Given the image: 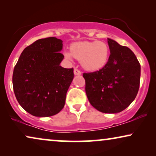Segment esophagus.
<instances>
[{
    "mask_svg": "<svg viewBox=\"0 0 156 156\" xmlns=\"http://www.w3.org/2000/svg\"><path fill=\"white\" fill-rule=\"evenodd\" d=\"M74 75H80V74H82V72H81L79 69H76V68H75V69H74Z\"/></svg>",
    "mask_w": 156,
    "mask_h": 156,
    "instance_id": "esophagus-1",
    "label": "esophagus"
}]
</instances>
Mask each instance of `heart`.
I'll list each match as a JSON object with an SVG mask.
<instances>
[{
	"instance_id": "heart-1",
	"label": "heart",
	"mask_w": 156,
	"mask_h": 156,
	"mask_svg": "<svg viewBox=\"0 0 156 156\" xmlns=\"http://www.w3.org/2000/svg\"><path fill=\"white\" fill-rule=\"evenodd\" d=\"M65 57L72 61V57L81 60L84 69L96 72L103 69L107 64L110 55L109 47L104 42L84 41L73 43L70 46V52H64Z\"/></svg>"
}]
</instances>
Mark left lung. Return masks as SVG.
I'll return each instance as SVG.
<instances>
[{"label": "left lung", "mask_w": 156, "mask_h": 156, "mask_svg": "<svg viewBox=\"0 0 156 156\" xmlns=\"http://www.w3.org/2000/svg\"><path fill=\"white\" fill-rule=\"evenodd\" d=\"M109 59L103 69L84 73L85 91L90 104L106 114H116L126 108L137 95L140 65L129 48L108 38Z\"/></svg>", "instance_id": "8db88e82"}]
</instances>
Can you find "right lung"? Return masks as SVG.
Instances as JSON below:
<instances>
[{
  "label": "right lung",
  "instance_id": "obj_1",
  "mask_svg": "<svg viewBox=\"0 0 156 156\" xmlns=\"http://www.w3.org/2000/svg\"><path fill=\"white\" fill-rule=\"evenodd\" d=\"M62 40H36L21 53L12 74V86L20 105L29 114L48 117L58 114L74 78V69L60 66Z\"/></svg>",
  "mask_w": 156,
  "mask_h": 156
}]
</instances>
